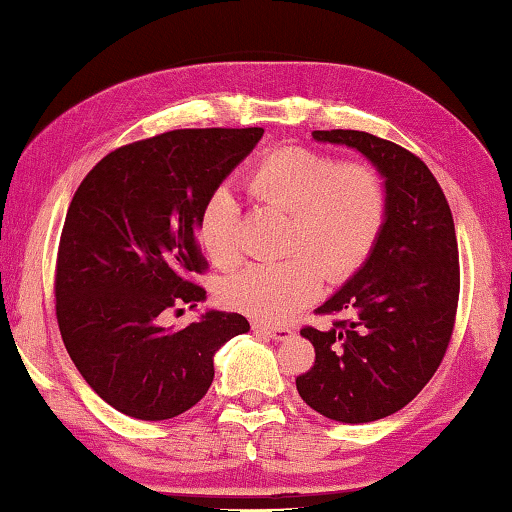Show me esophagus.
Listing matches in <instances>:
<instances>
[{
    "mask_svg": "<svg viewBox=\"0 0 512 512\" xmlns=\"http://www.w3.org/2000/svg\"><path fill=\"white\" fill-rule=\"evenodd\" d=\"M251 329L254 333H261L265 338H270L274 342H281V340H288L292 331L286 329V326H279V329H274V326H263V324H251Z\"/></svg>",
    "mask_w": 512,
    "mask_h": 512,
    "instance_id": "34e87169",
    "label": "esophagus"
}]
</instances>
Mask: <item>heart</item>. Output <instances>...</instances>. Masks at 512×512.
I'll return each instance as SVG.
<instances>
[{
    "label": "heart",
    "mask_w": 512,
    "mask_h": 512,
    "mask_svg": "<svg viewBox=\"0 0 512 512\" xmlns=\"http://www.w3.org/2000/svg\"><path fill=\"white\" fill-rule=\"evenodd\" d=\"M265 204L292 213L290 249L311 250L281 263H254L224 281L222 301L261 322H281L320 295L324 272L342 279L374 247L385 217V190L372 167L340 165L306 147L267 154L249 177ZM240 211L229 188H215L197 222L201 247L217 267L238 261Z\"/></svg>",
    "instance_id": "obj_1"
}]
</instances>
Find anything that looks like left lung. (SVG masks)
<instances>
[{
  "label": "left lung",
  "mask_w": 512,
  "mask_h": 512,
  "mask_svg": "<svg viewBox=\"0 0 512 512\" xmlns=\"http://www.w3.org/2000/svg\"><path fill=\"white\" fill-rule=\"evenodd\" d=\"M363 154L383 179L385 217L363 265L317 313L354 317L301 331L315 365L299 397L342 424L383 420L410 404L445 356L458 306V245L445 192L420 158L365 131H313Z\"/></svg>",
  "instance_id": "8db88e82"
}]
</instances>
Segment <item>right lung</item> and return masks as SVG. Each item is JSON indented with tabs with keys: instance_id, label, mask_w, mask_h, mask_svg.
Returning <instances> with one entry per match:
<instances>
[{
	"instance_id": "right-lung-1",
	"label": "right lung",
	"mask_w": 512,
	"mask_h": 512,
	"mask_svg": "<svg viewBox=\"0 0 512 512\" xmlns=\"http://www.w3.org/2000/svg\"><path fill=\"white\" fill-rule=\"evenodd\" d=\"M263 129H181L102 158L74 192L58 245L56 317L72 363L108 406L145 422L186 413L211 388L213 356L249 331L206 308L174 331L161 313L206 301L197 222Z\"/></svg>"
}]
</instances>
